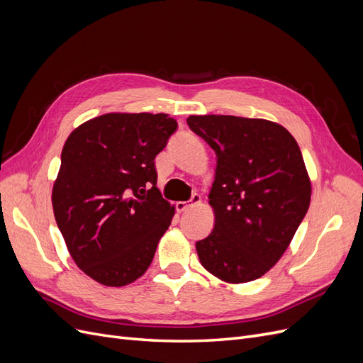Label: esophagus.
I'll return each instance as SVG.
<instances>
[{
  "label": "esophagus",
  "mask_w": 363,
  "mask_h": 363,
  "mask_svg": "<svg viewBox=\"0 0 363 363\" xmlns=\"http://www.w3.org/2000/svg\"><path fill=\"white\" fill-rule=\"evenodd\" d=\"M201 203V196L199 194H194L192 199L189 201H179L177 203V211L179 212H186L188 208L194 207V206H199Z\"/></svg>",
  "instance_id": "obj_1"
}]
</instances>
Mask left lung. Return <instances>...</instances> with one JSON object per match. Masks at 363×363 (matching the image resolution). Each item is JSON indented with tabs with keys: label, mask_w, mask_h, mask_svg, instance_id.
Listing matches in <instances>:
<instances>
[{
	"label": "left lung",
	"mask_w": 363,
	"mask_h": 363,
	"mask_svg": "<svg viewBox=\"0 0 363 363\" xmlns=\"http://www.w3.org/2000/svg\"><path fill=\"white\" fill-rule=\"evenodd\" d=\"M188 125L218 157L215 228L196 242L201 265L225 283L256 280L280 260L311 204L300 147L268 119L191 115Z\"/></svg>",
	"instance_id": "8db88e82"
}]
</instances>
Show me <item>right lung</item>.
Instances as JSON below:
<instances>
[{"mask_svg": "<svg viewBox=\"0 0 363 363\" xmlns=\"http://www.w3.org/2000/svg\"><path fill=\"white\" fill-rule=\"evenodd\" d=\"M175 128L167 113H106L65 142L54 218L77 267L104 286L144 276L171 225L175 208L156 188L155 159Z\"/></svg>", "mask_w": 363, "mask_h": 363, "instance_id": "right-lung-1", "label": "right lung"}]
</instances>
